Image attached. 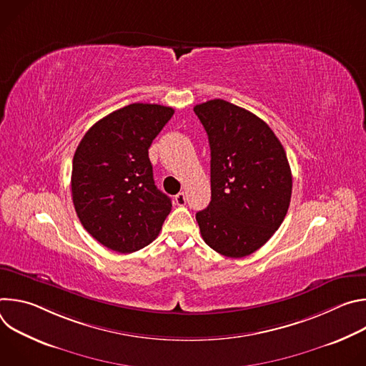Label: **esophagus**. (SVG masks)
<instances>
[{"mask_svg": "<svg viewBox=\"0 0 366 366\" xmlns=\"http://www.w3.org/2000/svg\"><path fill=\"white\" fill-rule=\"evenodd\" d=\"M175 201H177L178 205H185V202H187V195H185V192H178V194L175 195Z\"/></svg>", "mask_w": 366, "mask_h": 366, "instance_id": "obj_1", "label": "esophagus"}]
</instances>
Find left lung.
Wrapping results in <instances>:
<instances>
[{
  "instance_id": "obj_1",
  "label": "left lung",
  "mask_w": 366,
  "mask_h": 366,
  "mask_svg": "<svg viewBox=\"0 0 366 366\" xmlns=\"http://www.w3.org/2000/svg\"><path fill=\"white\" fill-rule=\"evenodd\" d=\"M212 150V201L195 214L204 242L227 257L262 247L284 222L292 191L287 153L271 127L224 99L198 104Z\"/></svg>"
}]
</instances>
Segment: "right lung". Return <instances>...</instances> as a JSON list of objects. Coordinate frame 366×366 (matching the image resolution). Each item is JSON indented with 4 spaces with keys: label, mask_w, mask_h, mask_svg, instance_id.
Listing matches in <instances>:
<instances>
[{
    "label": "right lung",
    "mask_w": 366,
    "mask_h": 366,
    "mask_svg": "<svg viewBox=\"0 0 366 366\" xmlns=\"http://www.w3.org/2000/svg\"><path fill=\"white\" fill-rule=\"evenodd\" d=\"M174 113L134 102L97 122L79 142L72 201L81 224L102 246L132 253L159 234L172 202L154 185L149 147Z\"/></svg>",
    "instance_id": "obj_1"
}]
</instances>
